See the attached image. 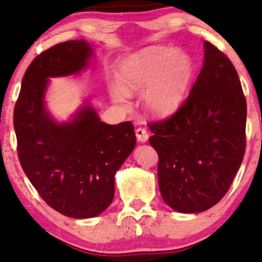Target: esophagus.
Returning a JSON list of instances; mask_svg holds the SVG:
<instances>
[{
    "label": "esophagus",
    "instance_id": "obj_1",
    "mask_svg": "<svg viewBox=\"0 0 262 262\" xmlns=\"http://www.w3.org/2000/svg\"><path fill=\"white\" fill-rule=\"evenodd\" d=\"M135 135H137V139L139 143H146L149 139L148 132H146L144 128H138L137 130H135Z\"/></svg>",
    "mask_w": 262,
    "mask_h": 262
}]
</instances>
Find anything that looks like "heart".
I'll return each mask as SVG.
<instances>
[{
  "label": "heart",
  "instance_id": "obj_1",
  "mask_svg": "<svg viewBox=\"0 0 262 262\" xmlns=\"http://www.w3.org/2000/svg\"><path fill=\"white\" fill-rule=\"evenodd\" d=\"M196 74L192 55L173 47H149L119 64V85L111 89L113 101L127 108L132 93H144L145 110L156 118L173 116L187 97Z\"/></svg>",
  "mask_w": 262,
  "mask_h": 262
}]
</instances>
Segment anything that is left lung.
<instances>
[{"instance_id":"obj_1","label":"left lung","mask_w":262,"mask_h":262,"mask_svg":"<svg viewBox=\"0 0 262 262\" xmlns=\"http://www.w3.org/2000/svg\"><path fill=\"white\" fill-rule=\"evenodd\" d=\"M201 73L169 119L150 124L161 197L179 213H200L229 189L245 152L246 101L233 64L204 41Z\"/></svg>"}]
</instances>
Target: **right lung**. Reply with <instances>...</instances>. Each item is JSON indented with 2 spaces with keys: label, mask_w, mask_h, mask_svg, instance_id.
<instances>
[{
  "label": "right lung",
  "mask_w": 262,
  "mask_h": 262,
  "mask_svg": "<svg viewBox=\"0 0 262 262\" xmlns=\"http://www.w3.org/2000/svg\"><path fill=\"white\" fill-rule=\"evenodd\" d=\"M93 59L95 45L83 39L45 50L27 69L14 107L23 171L53 209L76 219L97 217L110 207L116 172L137 144L130 122H102L89 98L68 121L48 110L50 79L79 75Z\"/></svg>",
  "instance_id": "obj_1"
}]
</instances>
